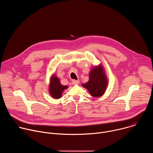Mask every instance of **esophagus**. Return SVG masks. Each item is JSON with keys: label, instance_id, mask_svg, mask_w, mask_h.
Here are the masks:
<instances>
[{"label": "esophagus", "instance_id": "esophagus-1", "mask_svg": "<svg viewBox=\"0 0 153 153\" xmlns=\"http://www.w3.org/2000/svg\"><path fill=\"white\" fill-rule=\"evenodd\" d=\"M79 83H80V81H79V80H72V83H73V85H78V84H79Z\"/></svg>", "mask_w": 153, "mask_h": 153}]
</instances>
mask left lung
<instances>
[{
    "label": "left lung",
    "mask_w": 153,
    "mask_h": 153,
    "mask_svg": "<svg viewBox=\"0 0 153 153\" xmlns=\"http://www.w3.org/2000/svg\"><path fill=\"white\" fill-rule=\"evenodd\" d=\"M108 78L101 64L93 67L89 73V80L82 86L88 90L90 94L95 97L102 96L107 88Z\"/></svg>",
    "instance_id": "8db88e82"
}]
</instances>
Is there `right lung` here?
I'll use <instances>...</instances> for the list:
<instances>
[{
  "mask_svg": "<svg viewBox=\"0 0 153 153\" xmlns=\"http://www.w3.org/2000/svg\"><path fill=\"white\" fill-rule=\"evenodd\" d=\"M68 88V86L61 84L59 79L55 74H53L51 76L49 83V93L53 99H58L61 98L63 91Z\"/></svg>",
  "mask_w": 153,
  "mask_h": 153,
  "instance_id": "obj_1",
  "label": "right lung"
}]
</instances>
